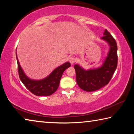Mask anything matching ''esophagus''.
Here are the masks:
<instances>
[{"instance_id": "esophagus-1", "label": "esophagus", "mask_w": 134, "mask_h": 134, "mask_svg": "<svg viewBox=\"0 0 134 134\" xmlns=\"http://www.w3.org/2000/svg\"><path fill=\"white\" fill-rule=\"evenodd\" d=\"M69 62L71 63V64H73L74 63L76 62V59L74 57H71L69 59Z\"/></svg>"}]
</instances>
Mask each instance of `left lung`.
I'll list each match as a JSON object with an SVG mask.
<instances>
[{
  "label": "left lung",
  "instance_id": "1",
  "mask_svg": "<svg viewBox=\"0 0 134 134\" xmlns=\"http://www.w3.org/2000/svg\"><path fill=\"white\" fill-rule=\"evenodd\" d=\"M104 40L109 45V50L100 67L85 70L79 64L74 65L76 73V81L80 89L86 92L96 91L108 85L118 65L117 44L110 34L105 29Z\"/></svg>",
  "mask_w": 134,
  "mask_h": 134
}]
</instances>
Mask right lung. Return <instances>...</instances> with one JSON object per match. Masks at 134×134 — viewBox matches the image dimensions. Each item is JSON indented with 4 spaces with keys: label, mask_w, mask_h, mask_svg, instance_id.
Returning <instances> with one entry per match:
<instances>
[{
    "label": "right lung",
    "mask_w": 134,
    "mask_h": 134,
    "mask_svg": "<svg viewBox=\"0 0 134 134\" xmlns=\"http://www.w3.org/2000/svg\"><path fill=\"white\" fill-rule=\"evenodd\" d=\"M19 76L22 83L32 93L38 96H50L57 90L62 76L67 68L71 66L69 62H66L54 69L48 76L41 80H36L29 79L22 70L17 58Z\"/></svg>",
    "instance_id": "obj_1"
}]
</instances>
